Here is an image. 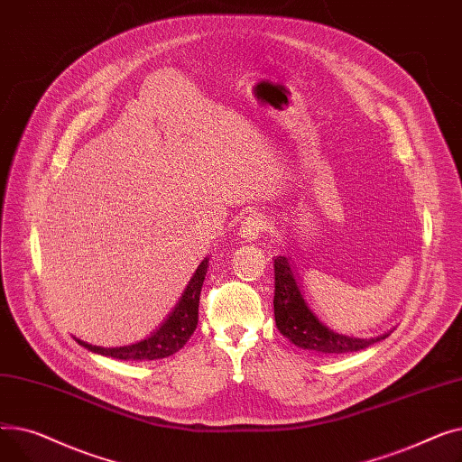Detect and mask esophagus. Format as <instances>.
I'll return each mask as SVG.
<instances>
[{
    "instance_id": "obj_1",
    "label": "esophagus",
    "mask_w": 462,
    "mask_h": 462,
    "mask_svg": "<svg viewBox=\"0 0 462 462\" xmlns=\"http://www.w3.org/2000/svg\"><path fill=\"white\" fill-rule=\"evenodd\" d=\"M265 228H268V218H265L262 213H249L244 223L239 225V236L245 241L256 239Z\"/></svg>"
}]
</instances>
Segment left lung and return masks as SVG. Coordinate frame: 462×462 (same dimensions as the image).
Segmentation results:
<instances>
[{
    "label": "left lung",
    "instance_id": "8db88e82",
    "mask_svg": "<svg viewBox=\"0 0 462 462\" xmlns=\"http://www.w3.org/2000/svg\"><path fill=\"white\" fill-rule=\"evenodd\" d=\"M275 268V324L279 331L290 338L296 346L303 350H312L317 354H348L367 348L390 333L363 338L346 335L338 329L329 328L314 310L303 292L301 282L294 272V265L286 256H277L273 262Z\"/></svg>",
    "mask_w": 462,
    "mask_h": 462
}]
</instances>
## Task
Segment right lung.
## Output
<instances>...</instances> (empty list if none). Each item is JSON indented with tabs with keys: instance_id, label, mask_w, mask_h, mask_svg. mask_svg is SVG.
<instances>
[{
	"instance_id": "add662e5",
	"label": "right lung",
	"mask_w": 462,
	"mask_h": 462,
	"mask_svg": "<svg viewBox=\"0 0 462 462\" xmlns=\"http://www.w3.org/2000/svg\"><path fill=\"white\" fill-rule=\"evenodd\" d=\"M208 262L209 258H204L200 265L190 277L185 292L181 294V300L174 307V310L168 314V319L161 324L157 331H153L150 337L142 338V341L127 346H114V348H103L93 346L88 343L79 341L84 348L108 356L114 359H125V361H152V359H162L176 354L180 348L185 346V343L190 338V335L197 329L199 324V303H200V290L208 273Z\"/></svg>"
}]
</instances>
